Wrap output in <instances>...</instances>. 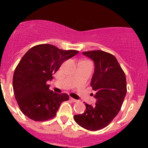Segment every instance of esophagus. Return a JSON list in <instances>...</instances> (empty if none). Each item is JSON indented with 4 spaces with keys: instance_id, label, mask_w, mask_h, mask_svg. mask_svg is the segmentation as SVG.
Returning <instances> with one entry per match:
<instances>
[{
    "instance_id": "1",
    "label": "esophagus",
    "mask_w": 148,
    "mask_h": 148,
    "mask_svg": "<svg viewBox=\"0 0 148 148\" xmlns=\"http://www.w3.org/2000/svg\"><path fill=\"white\" fill-rule=\"evenodd\" d=\"M70 99H71V100L72 101V102H78V100H77V99H74V98H72V97L70 98Z\"/></svg>"
}]
</instances>
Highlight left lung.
<instances>
[{"label":"left lung","instance_id":"obj_1","mask_svg":"<svg viewBox=\"0 0 148 148\" xmlns=\"http://www.w3.org/2000/svg\"><path fill=\"white\" fill-rule=\"evenodd\" d=\"M82 53L95 64L91 86L96 92V103L94 106L85 104L84 112L74 118L82 127L96 131L107 126L120 112L127 93L126 77L111 53L99 50Z\"/></svg>","mask_w":148,"mask_h":148}]
</instances>
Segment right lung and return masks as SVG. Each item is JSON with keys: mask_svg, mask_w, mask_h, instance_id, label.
I'll list each match as a JSON object with an SVG mask.
<instances>
[{"mask_svg": "<svg viewBox=\"0 0 148 148\" xmlns=\"http://www.w3.org/2000/svg\"><path fill=\"white\" fill-rule=\"evenodd\" d=\"M79 53L62 50L51 44H40L30 49L21 59L13 77L15 97L22 112L35 121H45L56 115L66 94L49 89L47 82L65 61Z\"/></svg>", "mask_w": 148, "mask_h": 148, "instance_id": "1", "label": "right lung"}]
</instances>
